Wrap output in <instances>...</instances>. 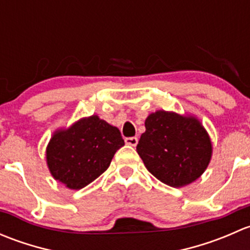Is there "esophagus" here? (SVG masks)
<instances>
[{"label":"esophagus","mask_w":250,"mask_h":250,"mask_svg":"<svg viewBox=\"0 0 250 250\" xmlns=\"http://www.w3.org/2000/svg\"><path fill=\"white\" fill-rule=\"evenodd\" d=\"M125 143L127 144V145H130V146H137V144H138V138H137V137L125 138Z\"/></svg>","instance_id":"obj_1"}]
</instances>
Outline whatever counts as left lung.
Wrapping results in <instances>:
<instances>
[{
	"mask_svg": "<svg viewBox=\"0 0 250 250\" xmlns=\"http://www.w3.org/2000/svg\"><path fill=\"white\" fill-rule=\"evenodd\" d=\"M137 152L146 169L172 188L197 180L210 162L213 145L201 121L192 115L158 110L145 120Z\"/></svg>",
	"mask_w": 250,
	"mask_h": 250,
	"instance_id": "obj_1",
	"label": "left lung"
}]
</instances>
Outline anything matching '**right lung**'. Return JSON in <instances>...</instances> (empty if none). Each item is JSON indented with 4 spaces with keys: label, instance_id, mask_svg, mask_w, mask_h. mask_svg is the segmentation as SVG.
Segmentation results:
<instances>
[{
    "label": "right lung",
    "instance_id": "right-lung-1",
    "mask_svg": "<svg viewBox=\"0 0 250 250\" xmlns=\"http://www.w3.org/2000/svg\"><path fill=\"white\" fill-rule=\"evenodd\" d=\"M125 145L120 129L98 115L83 117L53 133L46 148L48 169L67 188L80 190L109 168Z\"/></svg>",
    "mask_w": 250,
    "mask_h": 250
}]
</instances>
